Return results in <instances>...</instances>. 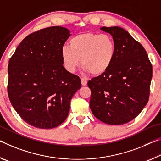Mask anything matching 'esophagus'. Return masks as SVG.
<instances>
[{
    "label": "esophagus",
    "instance_id": "1",
    "mask_svg": "<svg viewBox=\"0 0 161 161\" xmlns=\"http://www.w3.org/2000/svg\"><path fill=\"white\" fill-rule=\"evenodd\" d=\"M81 84H82V86H86L87 80H86V79L81 78Z\"/></svg>",
    "mask_w": 161,
    "mask_h": 161
}]
</instances>
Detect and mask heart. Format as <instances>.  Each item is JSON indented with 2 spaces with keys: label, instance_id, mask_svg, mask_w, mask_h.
<instances>
[{
  "label": "heart",
  "instance_id": "b5f03b06",
  "mask_svg": "<svg viewBox=\"0 0 161 161\" xmlns=\"http://www.w3.org/2000/svg\"><path fill=\"white\" fill-rule=\"evenodd\" d=\"M115 51V41L110 36L86 32L73 37L69 46H63L61 58L69 73H74L81 62L85 72L98 76L111 66Z\"/></svg>",
  "mask_w": 161,
  "mask_h": 161
}]
</instances>
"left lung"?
<instances>
[{"instance_id":"left-lung-1","label":"left lung","mask_w":161,"mask_h":161,"mask_svg":"<svg viewBox=\"0 0 161 161\" xmlns=\"http://www.w3.org/2000/svg\"><path fill=\"white\" fill-rule=\"evenodd\" d=\"M115 43L111 66L88 82L90 108L95 117L109 125H122L134 119L149 99L153 68L146 50L125 29L102 27Z\"/></svg>"}]
</instances>
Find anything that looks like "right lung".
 Wrapping results in <instances>:
<instances>
[{"label":"right lung","instance_id":"1","mask_svg":"<svg viewBox=\"0 0 161 161\" xmlns=\"http://www.w3.org/2000/svg\"><path fill=\"white\" fill-rule=\"evenodd\" d=\"M70 36L61 26L26 36L9 60L8 93L15 111L28 124L56 128L66 119L80 79L63 67L61 49Z\"/></svg>","mask_w":161,"mask_h":161}]
</instances>
